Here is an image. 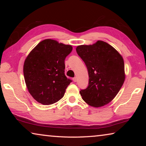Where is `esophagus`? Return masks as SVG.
<instances>
[{
    "instance_id": "obj_1",
    "label": "esophagus",
    "mask_w": 146,
    "mask_h": 146,
    "mask_svg": "<svg viewBox=\"0 0 146 146\" xmlns=\"http://www.w3.org/2000/svg\"><path fill=\"white\" fill-rule=\"evenodd\" d=\"M73 82H76V81H77V78H76V77H74V78H73Z\"/></svg>"
}]
</instances>
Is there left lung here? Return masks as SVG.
<instances>
[{
	"label": "left lung",
	"instance_id": "obj_1",
	"mask_svg": "<svg viewBox=\"0 0 146 146\" xmlns=\"http://www.w3.org/2000/svg\"><path fill=\"white\" fill-rule=\"evenodd\" d=\"M76 51L84 62L90 78L88 88L80 91L82 99L95 108L108 104L124 82L122 56L113 47L102 40L93 45L78 46Z\"/></svg>",
	"mask_w": 146,
	"mask_h": 146
}]
</instances>
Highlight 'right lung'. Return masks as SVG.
Segmentation results:
<instances>
[{"instance_id": "add662e5", "label": "right lung", "mask_w": 146, "mask_h": 146, "mask_svg": "<svg viewBox=\"0 0 146 146\" xmlns=\"http://www.w3.org/2000/svg\"><path fill=\"white\" fill-rule=\"evenodd\" d=\"M72 49L70 45L46 39L27 56L23 68L24 80L29 93L38 102L52 104L64 97L72 82L64 73V61Z\"/></svg>"}]
</instances>
